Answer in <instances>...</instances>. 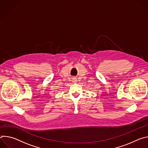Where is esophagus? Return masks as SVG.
Here are the masks:
<instances>
[{
    "label": "esophagus",
    "instance_id": "1",
    "mask_svg": "<svg viewBox=\"0 0 148 148\" xmlns=\"http://www.w3.org/2000/svg\"><path fill=\"white\" fill-rule=\"evenodd\" d=\"M74 82H76V80H75V79H74Z\"/></svg>",
    "mask_w": 148,
    "mask_h": 148
}]
</instances>
